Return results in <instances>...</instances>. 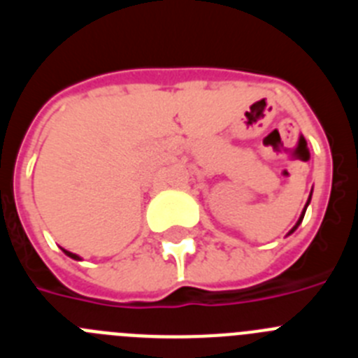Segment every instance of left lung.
Returning a JSON list of instances; mask_svg holds the SVG:
<instances>
[{"mask_svg": "<svg viewBox=\"0 0 358 358\" xmlns=\"http://www.w3.org/2000/svg\"><path fill=\"white\" fill-rule=\"evenodd\" d=\"M310 199H312V194H310L308 201H306V204H305V210H303V211H301V215H299V218H297V222H296V226H294V227H292V229H290V231H289V235H292L294 231H296V229H297V226H299V224H301V222H303V217H305V211H306V208H308V204H310Z\"/></svg>", "mask_w": 358, "mask_h": 358, "instance_id": "8db88e82", "label": "left lung"}]
</instances>
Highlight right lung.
<instances>
[{
	"mask_svg": "<svg viewBox=\"0 0 358 358\" xmlns=\"http://www.w3.org/2000/svg\"><path fill=\"white\" fill-rule=\"evenodd\" d=\"M62 251H64L66 255L69 256V258H73V260H82L80 256H78V255H75V252H69V251H66V249H62Z\"/></svg>",
	"mask_w": 358,
	"mask_h": 358,
	"instance_id": "obj_1",
	"label": "right lung"
}]
</instances>
